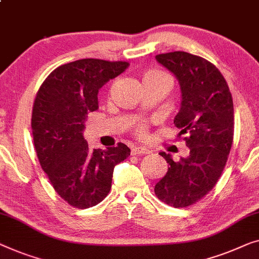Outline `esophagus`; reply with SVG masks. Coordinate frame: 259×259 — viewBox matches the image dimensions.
I'll return each mask as SVG.
<instances>
[{
	"label": "esophagus",
	"mask_w": 259,
	"mask_h": 259,
	"mask_svg": "<svg viewBox=\"0 0 259 259\" xmlns=\"http://www.w3.org/2000/svg\"><path fill=\"white\" fill-rule=\"evenodd\" d=\"M131 153H132V155L148 154L149 149L146 147H142V146H134V147H132V149H131Z\"/></svg>",
	"instance_id": "34e87169"
}]
</instances>
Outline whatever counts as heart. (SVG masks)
<instances>
[{"label":"heart","instance_id":"heart-1","mask_svg":"<svg viewBox=\"0 0 259 259\" xmlns=\"http://www.w3.org/2000/svg\"><path fill=\"white\" fill-rule=\"evenodd\" d=\"M145 78H159V79H164V80H167V83H169V85L171 84V79H170V77L168 76L167 73H164V72H162V71H149V72H147L145 74V77H144V79ZM138 133L140 134V136H142V134L145 133V126H139L138 127Z\"/></svg>","mask_w":259,"mask_h":259}]
</instances>
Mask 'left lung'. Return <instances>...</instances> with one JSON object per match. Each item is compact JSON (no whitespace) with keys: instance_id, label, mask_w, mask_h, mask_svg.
I'll list each match as a JSON object with an SVG mask.
<instances>
[{"instance_id":"8db88e82","label":"left lung","mask_w":259,"mask_h":259,"mask_svg":"<svg viewBox=\"0 0 259 259\" xmlns=\"http://www.w3.org/2000/svg\"><path fill=\"white\" fill-rule=\"evenodd\" d=\"M155 59L179 80L182 100L174 123L190 152L179 161L160 153L169 167L154 192L166 204L185 208L210 192L226 167L234 139V103L222 73L207 59L185 51Z\"/></svg>"}]
</instances>
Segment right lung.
Wrapping results in <instances>:
<instances>
[{
	"label": "right lung",
	"instance_id": "add662e5",
	"mask_svg": "<svg viewBox=\"0 0 259 259\" xmlns=\"http://www.w3.org/2000/svg\"><path fill=\"white\" fill-rule=\"evenodd\" d=\"M128 65L95 58L67 63L49 74L36 95L31 128L37 156L54 189L72 207L100 203L111 190L115 164L131 154L122 142L91 151L83 137L89 113L98 110L99 89Z\"/></svg>",
	"mask_w": 259,
	"mask_h": 259
}]
</instances>
